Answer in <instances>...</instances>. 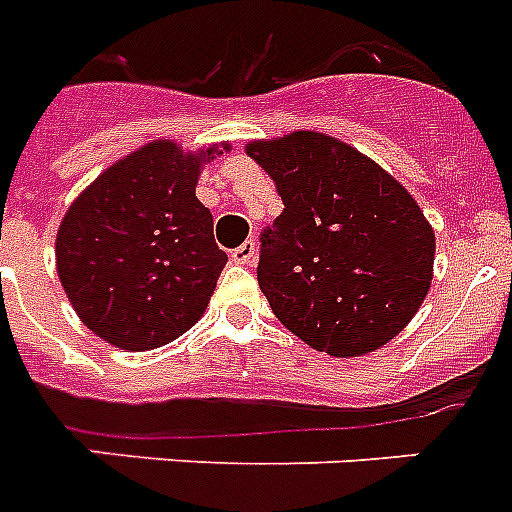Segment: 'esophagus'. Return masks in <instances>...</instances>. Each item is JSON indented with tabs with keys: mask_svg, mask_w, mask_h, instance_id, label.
Returning <instances> with one entry per match:
<instances>
[{
	"mask_svg": "<svg viewBox=\"0 0 512 512\" xmlns=\"http://www.w3.org/2000/svg\"><path fill=\"white\" fill-rule=\"evenodd\" d=\"M255 255H257V244L252 242V239H247L242 247H236L234 252H231V260L239 265H249V263H255Z\"/></svg>",
	"mask_w": 512,
	"mask_h": 512,
	"instance_id": "obj_1",
	"label": "esophagus"
}]
</instances>
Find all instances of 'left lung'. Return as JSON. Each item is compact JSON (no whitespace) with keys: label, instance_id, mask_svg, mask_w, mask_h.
I'll return each mask as SVG.
<instances>
[{"label":"left lung","instance_id":"1","mask_svg":"<svg viewBox=\"0 0 512 512\" xmlns=\"http://www.w3.org/2000/svg\"><path fill=\"white\" fill-rule=\"evenodd\" d=\"M284 213L263 234L257 284L313 350L357 357L413 321L434 278L436 236L378 162L328 134L249 141Z\"/></svg>","mask_w":512,"mask_h":512}]
</instances>
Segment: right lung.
Listing matches in <instances>:
<instances>
[{
	"mask_svg": "<svg viewBox=\"0 0 512 512\" xmlns=\"http://www.w3.org/2000/svg\"><path fill=\"white\" fill-rule=\"evenodd\" d=\"M228 149V147H223ZM218 147L149 141L102 170L62 218L54 257L70 305L99 339L155 350L205 315L228 257L197 199Z\"/></svg>",
	"mask_w": 512,
	"mask_h": 512,
	"instance_id": "add662e5",
	"label": "right lung"
}]
</instances>
